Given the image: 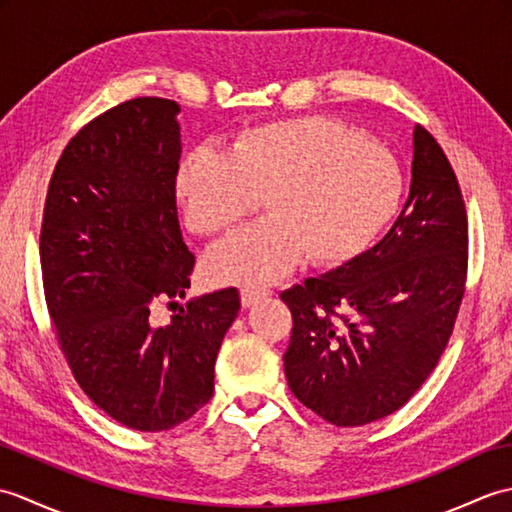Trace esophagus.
I'll use <instances>...</instances> for the list:
<instances>
[{
    "mask_svg": "<svg viewBox=\"0 0 512 512\" xmlns=\"http://www.w3.org/2000/svg\"><path fill=\"white\" fill-rule=\"evenodd\" d=\"M270 292L266 290V288H242V292H239V297H242V306L244 308H250V306H255V303L259 301V299H264V297H268Z\"/></svg>",
    "mask_w": 512,
    "mask_h": 512,
    "instance_id": "obj_1",
    "label": "esophagus"
}]
</instances>
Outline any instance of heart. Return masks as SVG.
<instances>
[{
    "mask_svg": "<svg viewBox=\"0 0 512 512\" xmlns=\"http://www.w3.org/2000/svg\"><path fill=\"white\" fill-rule=\"evenodd\" d=\"M402 171L383 145L323 116L250 127L226 154L195 149L176 193L193 233L217 235L264 204L270 215L215 244L204 259L213 284L262 286L306 259L341 266L394 220Z\"/></svg>",
    "mask_w": 512,
    "mask_h": 512,
    "instance_id": "obj_1",
    "label": "heart"
}]
</instances>
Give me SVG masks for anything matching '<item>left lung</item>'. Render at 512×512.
Instances as JSON below:
<instances>
[{
    "instance_id": "8db88e82",
    "label": "left lung",
    "mask_w": 512,
    "mask_h": 512,
    "mask_svg": "<svg viewBox=\"0 0 512 512\" xmlns=\"http://www.w3.org/2000/svg\"><path fill=\"white\" fill-rule=\"evenodd\" d=\"M469 226L438 140L413 127L409 198L380 242L281 292L292 312L288 387L336 427L389 416L449 343L464 297Z\"/></svg>"
}]
</instances>
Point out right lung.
<instances>
[{"instance_id":"right-lung-1","label":"right lung","mask_w":512,"mask_h":512,"mask_svg":"<svg viewBox=\"0 0 512 512\" xmlns=\"http://www.w3.org/2000/svg\"><path fill=\"white\" fill-rule=\"evenodd\" d=\"M180 105L125 101L76 134L54 167L41 224V277L63 356L96 407L136 431H167L213 396L215 358L237 288L178 306L195 257L182 239Z\"/></svg>"}]
</instances>
